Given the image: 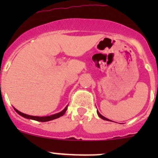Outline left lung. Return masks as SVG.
<instances>
[{
	"instance_id": "8db88e82",
	"label": "left lung",
	"mask_w": 158,
	"mask_h": 158,
	"mask_svg": "<svg viewBox=\"0 0 158 158\" xmlns=\"http://www.w3.org/2000/svg\"><path fill=\"white\" fill-rule=\"evenodd\" d=\"M97 113H98V116H99L100 118H102V119H104V120H106V121H110L109 119H108V118H106V117H104V116H102V115L101 114H100L99 112H98V111H97Z\"/></svg>"
}]
</instances>
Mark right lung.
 I'll use <instances>...</instances> for the list:
<instances>
[{"instance_id": "add662e5", "label": "right lung", "mask_w": 158, "mask_h": 158, "mask_svg": "<svg viewBox=\"0 0 158 158\" xmlns=\"http://www.w3.org/2000/svg\"><path fill=\"white\" fill-rule=\"evenodd\" d=\"M14 110H15V111H17V112L18 113V114H20V115L23 116V117L26 118L33 119V120L38 121V122H48V121H50V120H53V119L58 118H60V117H61V116H63V114H65V112H66V110H67V106H66V107L65 108V109H63V111H61V112L57 113V114H52V115H50V116H47V117H37V116L28 115V114H23V113L20 112V111H19L18 110H17L16 109H14Z\"/></svg>"}]
</instances>
